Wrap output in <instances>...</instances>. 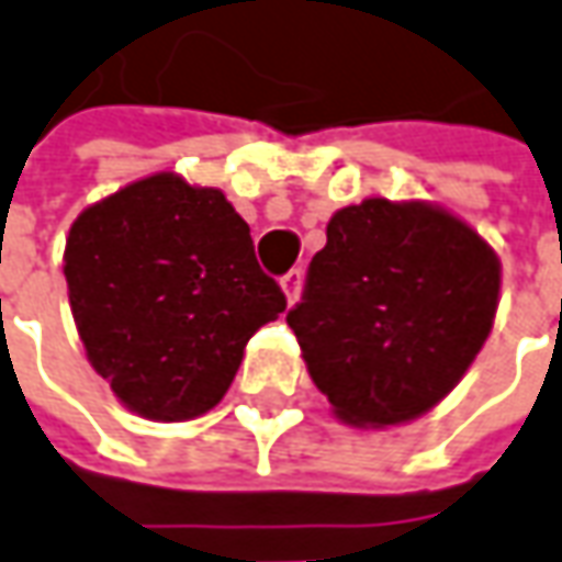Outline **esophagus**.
<instances>
[{
    "label": "esophagus",
    "mask_w": 562,
    "mask_h": 562,
    "mask_svg": "<svg viewBox=\"0 0 562 562\" xmlns=\"http://www.w3.org/2000/svg\"><path fill=\"white\" fill-rule=\"evenodd\" d=\"M280 289H282V295H285V301L292 304V301L299 299V292H301V270H289L285 277L280 280Z\"/></svg>",
    "instance_id": "34e87169"
}]
</instances>
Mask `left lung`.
<instances>
[{
  "instance_id": "8db88e82",
  "label": "left lung",
  "mask_w": 562,
  "mask_h": 562,
  "mask_svg": "<svg viewBox=\"0 0 562 562\" xmlns=\"http://www.w3.org/2000/svg\"><path fill=\"white\" fill-rule=\"evenodd\" d=\"M501 261L429 202L363 199L333 214L285 314L307 373L351 426H401L454 389L488 339Z\"/></svg>"
}]
</instances>
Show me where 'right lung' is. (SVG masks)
<instances>
[{"label": "right lung", "mask_w": 562, "mask_h": 562, "mask_svg": "<svg viewBox=\"0 0 562 562\" xmlns=\"http://www.w3.org/2000/svg\"><path fill=\"white\" fill-rule=\"evenodd\" d=\"M65 280L92 370L124 407L161 423L221 404L248 339L285 311L226 195L170 170L70 223Z\"/></svg>", "instance_id": "obj_1"}]
</instances>
